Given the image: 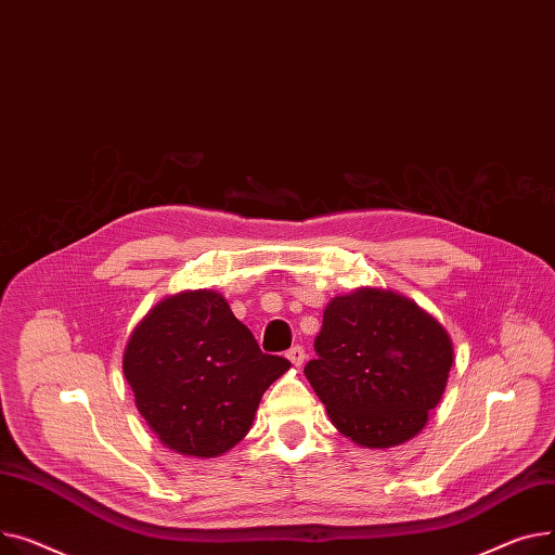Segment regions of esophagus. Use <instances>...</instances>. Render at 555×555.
<instances>
[{"mask_svg": "<svg viewBox=\"0 0 555 555\" xmlns=\"http://www.w3.org/2000/svg\"><path fill=\"white\" fill-rule=\"evenodd\" d=\"M286 358L288 361L296 365V367H300L302 363H305V358H307V353H305V349L300 347V345H296V347H291L288 351H286Z\"/></svg>", "mask_w": 555, "mask_h": 555, "instance_id": "1", "label": "esophagus"}]
</instances>
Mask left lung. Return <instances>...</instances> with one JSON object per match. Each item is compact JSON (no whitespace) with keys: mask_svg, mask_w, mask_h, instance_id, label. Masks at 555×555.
Listing matches in <instances>:
<instances>
[{"mask_svg":"<svg viewBox=\"0 0 555 555\" xmlns=\"http://www.w3.org/2000/svg\"><path fill=\"white\" fill-rule=\"evenodd\" d=\"M305 376L338 433L365 448L399 446L428 423L452 367V340L414 300L356 288L334 298Z\"/></svg>","mask_w":555,"mask_h":555,"instance_id":"1","label":"left lung"}]
</instances>
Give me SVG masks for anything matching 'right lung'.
<instances>
[{
  "instance_id": "right-lung-1",
  "label": "right lung",
  "mask_w": 555,
  "mask_h": 555,
  "mask_svg": "<svg viewBox=\"0 0 555 555\" xmlns=\"http://www.w3.org/2000/svg\"><path fill=\"white\" fill-rule=\"evenodd\" d=\"M291 363L259 349L217 291H183L137 324L122 374L163 446L219 457L246 437L262 395Z\"/></svg>"
}]
</instances>
